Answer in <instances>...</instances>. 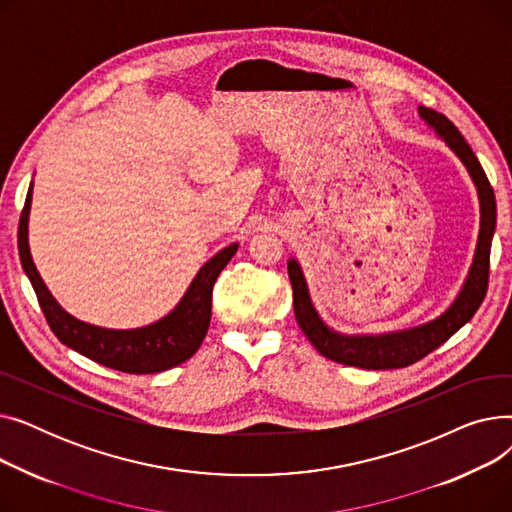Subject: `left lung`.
<instances>
[{
  "label": "left lung",
  "instance_id": "1",
  "mask_svg": "<svg viewBox=\"0 0 512 512\" xmlns=\"http://www.w3.org/2000/svg\"><path fill=\"white\" fill-rule=\"evenodd\" d=\"M419 116L436 130L438 137L456 153L465 168L469 170L479 195L481 205V226L477 249L473 257V265L469 276L463 284V290L454 303L434 321H427L423 326L388 332L380 336H346L328 328L317 315L301 265L290 259L288 261V278L292 284V301H294V317L301 326L303 334L317 348L319 355L332 359L342 365L361 367V369H400L417 363L427 357L438 346H442L454 332H459L467 321L475 315L479 305L486 299L488 280H490V249L492 236L496 230V197L494 188L483 172L479 159L471 151L469 143L444 114H438L429 107H419Z\"/></svg>",
  "mask_w": 512,
  "mask_h": 512
}]
</instances>
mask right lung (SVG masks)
Returning a JSON list of instances; mask_svg holds the SVG:
<instances>
[{
  "label": "right lung",
  "instance_id": "1",
  "mask_svg": "<svg viewBox=\"0 0 512 512\" xmlns=\"http://www.w3.org/2000/svg\"><path fill=\"white\" fill-rule=\"evenodd\" d=\"M33 199V184L26 193V201L18 224V253L22 270L29 276L41 311L47 319L51 332L60 342L74 348L87 359L118 369L124 373H159L172 369L186 359H191L207 334L211 319V292L220 272L228 265L238 245L226 247L213 255L195 276V280L184 292V297L166 317L155 324L134 330H107L91 326L66 313L58 301L51 297L45 282L41 280L29 249V213Z\"/></svg>",
  "mask_w": 512,
  "mask_h": 512
}]
</instances>
